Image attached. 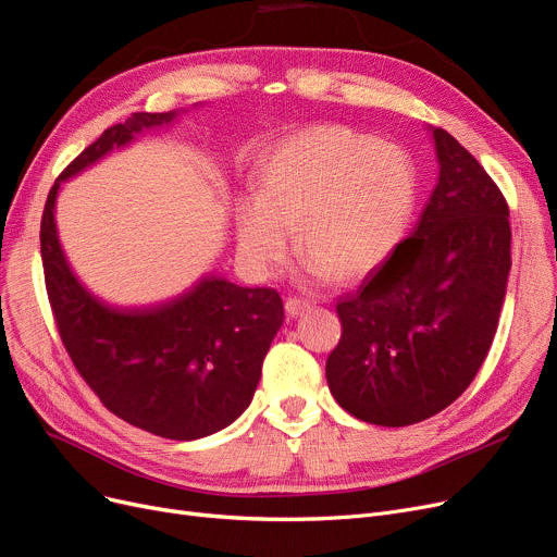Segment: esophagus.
<instances>
[{
	"mask_svg": "<svg viewBox=\"0 0 557 557\" xmlns=\"http://www.w3.org/2000/svg\"><path fill=\"white\" fill-rule=\"evenodd\" d=\"M313 307V302L311 300H307V298H288L286 302H284V309H286V313L292 319H296V317H300V313H305L307 309H311Z\"/></svg>",
	"mask_w": 557,
	"mask_h": 557,
	"instance_id": "obj_1",
	"label": "esophagus"
}]
</instances>
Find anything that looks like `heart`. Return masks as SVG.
<instances>
[{"instance_id":"1","label":"heart","mask_w":557,"mask_h":557,"mask_svg":"<svg viewBox=\"0 0 557 557\" xmlns=\"http://www.w3.org/2000/svg\"><path fill=\"white\" fill-rule=\"evenodd\" d=\"M259 193L236 202V250L273 275L298 240L313 280L367 275L394 252L417 207V163L403 145L348 127L284 138L259 165Z\"/></svg>"}]
</instances>
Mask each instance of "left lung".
Listing matches in <instances>:
<instances>
[{"mask_svg":"<svg viewBox=\"0 0 557 557\" xmlns=\"http://www.w3.org/2000/svg\"><path fill=\"white\" fill-rule=\"evenodd\" d=\"M440 177L412 236L355 294L325 375L334 400L373 425L440 414L465 394L498 327L510 275V209L448 132L430 127Z\"/></svg>","mask_w":557,"mask_h":557,"instance_id":"left-lung-1","label":"left lung"}]
</instances>
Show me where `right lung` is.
Listing matches in <instances>:
<instances>
[{
	"mask_svg": "<svg viewBox=\"0 0 557 557\" xmlns=\"http://www.w3.org/2000/svg\"><path fill=\"white\" fill-rule=\"evenodd\" d=\"M177 115L134 113L65 168L45 202L40 255L63 346L90 389L123 421L190 442L227 428L248 409L263 357L284 323L280 294L205 275L173 300L115 307L90 294L70 269L54 219L63 182Z\"/></svg>",
	"mask_w": 557,
	"mask_h": 557,
	"instance_id": "add662e5",
	"label": "right lung"
}]
</instances>
